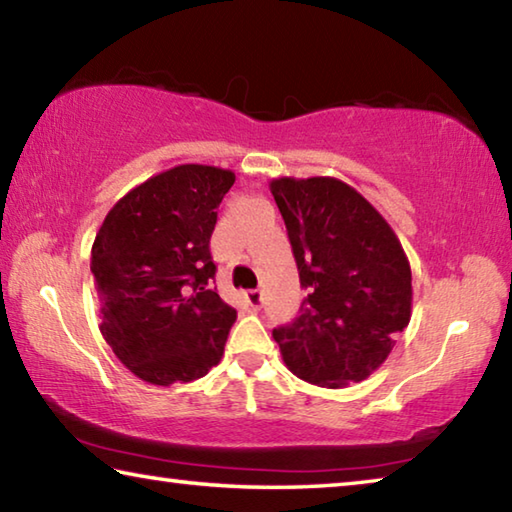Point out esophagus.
Returning a JSON list of instances; mask_svg holds the SVG:
<instances>
[{"mask_svg": "<svg viewBox=\"0 0 512 512\" xmlns=\"http://www.w3.org/2000/svg\"><path fill=\"white\" fill-rule=\"evenodd\" d=\"M246 302H248V307L250 309H259L262 307V302H264V296H262V291H248V296H246Z\"/></svg>", "mask_w": 512, "mask_h": 512, "instance_id": "1", "label": "esophagus"}]
</instances>
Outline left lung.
Wrapping results in <instances>:
<instances>
[{
    "label": "left lung",
    "instance_id": "8db88e82",
    "mask_svg": "<svg viewBox=\"0 0 512 512\" xmlns=\"http://www.w3.org/2000/svg\"><path fill=\"white\" fill-rule=\"evenodd\" d=\"M300 284V316L273 329L293 375L323 388L370 377L411 320V264L395 230L332 176L273 178Z\"/></svg>",
    "mask_w": 512,
    "mask_h": 512
}]
</instances>
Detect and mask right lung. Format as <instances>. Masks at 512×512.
<instances>
[{
    "mask_svg": "<svg viewBox=\"0 0 512 512\" xmlns=\"http://www.w3.org/2000/svg\"><path fill=\"white\" fill-rule=\"evenodd\" d=\"M235 171L178 164L110 207L92 244L99 329L142 381H194L221 361L237 311L210 284L216 207Z\"/></svg>",
    "mask_w": 512,
    "mask_h": 512,
    "instance_id": "add662e5",
    "label": "right lung"
}]
</instances>
